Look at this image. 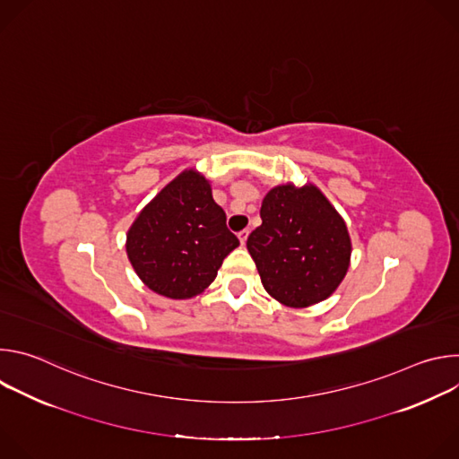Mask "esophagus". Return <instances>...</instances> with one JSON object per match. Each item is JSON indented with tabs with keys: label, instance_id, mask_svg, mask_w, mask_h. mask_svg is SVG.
<instances>
[{
	"label": "esophagus",
	"instance_id": "1",
	"mask_svg": "<svg viewBox=\"0 0 459 459\" xmlns=\"http://www.w3.org/2000/svg\"><path fill=\"white\" fill-rule=\"evenodd\" d=\"M238 238H239L241 245H245V241H247V238H248V229H243V230H239V232H238Z\"/></svg>",
	"mask_w": 459,
	"mask_h": 459
}]
</instances>
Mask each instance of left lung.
I'll return each mask as SVG.
<instances>
[{"instance_id":"left-lung-1","label":"left lung","mask_w":459,"mask_h":459,"mask_svg":"<svg viewBox=\"0 0 459 459\" xmlns=\"http://www.w3.org/2000/svg\"><path fill=\"white\" fill-rule=\"evenodd\" d=\"M247 248L265 290L287 307L329 298L347 274L351 238L340 214L312 185L274 186Z\"/></svg>"}]
</instances>
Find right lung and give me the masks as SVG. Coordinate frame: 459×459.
Masks as SVG:
<instances>
[{"instance_id": "add662e5", "label": "right lung", "mask_w": 459, "mask_h": 459, "mask_svg": "<svg viewBox=\"0 0 459 459\" xmlns=\"http://www.w3.org/2000/svg\"><path fill=\"white\" fill-rule=\"evenodd\" d=\"M238 245L209 181L194 170L172 179L126 234L136 274L151 290L172 299L204 292Z\"/></svg>"}]
</instances>
